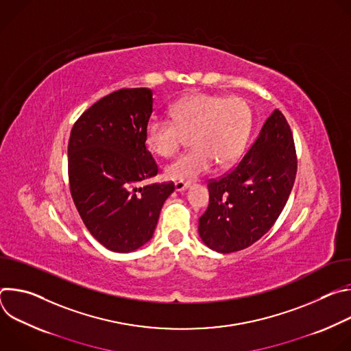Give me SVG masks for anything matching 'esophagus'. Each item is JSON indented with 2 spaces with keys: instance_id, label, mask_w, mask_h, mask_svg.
Returning <instances> with one entry per match:
<instances>
[{
  "instance_id": "obj_1",
  "label": "esophagus",
  "mask_w": 351,
  "mask_h": 351,
  "mask_svg": "<svg viewBox=\"0 0 351 351\" xmlns=\"http://www.w3.org/2000/svg\"><path fill=\"white\" fill-rule=\"evenodd\" d=\"M189 187H190V183H187V182H176L175 183V190L176 191H184Z\"/></svg>"
}]
</instances>
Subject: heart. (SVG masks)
I'll use <instances>...</instances> for the list:
<instances>
[{"label": "heart", "instance_id": "1", "mask_svg": "<svg viewBox=\"0 0 351 351\" xmlns=\"http://www.w3.org/2000/svg\"><path fill=\"white\" fill-rule=\"evenodd\" d=\"M171 118L153 117L145 126V143L160 157L173 156L191 134L190 152L165 168L176 182H190L207 173L215 162L225 168L244 152L252 129V110L243 98L195 93L171 107Z\"/></svg>", "mask_w": 351, "mask_h": 351}]
</instances>
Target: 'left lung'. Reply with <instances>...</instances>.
Masks as SVG:
<instances>
[{
	"label": "left lung",
	"mask_w": 351,
	"mask_h": 351,
	"mask_svg": "<svg viewBox=\"0 0 351 351\" xmlns=\"http://www.w3.org/2000/svg\"><path fill=\"white\" fill-rule=\"evenodd\" d=\"M295 172L293 134L285 115L275 110L239 164L208 180L210 203L198 219L199 237L222 254L256 243L286 206Z\"/></svg>",
	"instance_id": "left-lung-1"
}]
</instances>
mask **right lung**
<instances>
[{"instance_id":"add662e5","label":"right lung","mask_w":351,"mask_h":351,"mask_svg":"<svg viewBox=\"0 0 351 351\" xmlns=\"http://www.w3.org/2000/svg\"><path fill=\"white\" fill-rule=\"evenodd\" d=\"M153 91L121 88L98 99L75 122L68 144L73 203L93 237L115 253L153 237L173 182L149 183L158 165L145 147Z\"/></svg>"}]
</instances>
